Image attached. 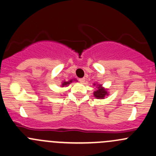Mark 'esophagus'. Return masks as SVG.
I'll return each mask as SVG.
<instances>
[{"label": "esophagus", "mask_w": 156, "mask_h": 156, "mask_svg": "<svg viewBox=\"0 0 156 156\" xmlns=\"http://www.w3.org/2000/svg\"><path fill=\"white\" fill-rule=\"evenodd\" d=\"M78 81H80V82L81 83H84V81H85V78H79V79H78Z\"/></svg>", "instance_id": "esophagus-1"}]
</instances>
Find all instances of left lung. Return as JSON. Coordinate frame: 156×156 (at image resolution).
Wrapping results in <instances>:
<instances>
[{
	"label": "left lung",
	"mask_w": 156,
	"mask_h": 156,
	"mask_svg": "<svg viewBox=\"0 0 156 156\" xmlns=\"http://www.w3.org/2000/svg\"><path fill=\"white\" fill-rule=\"evenodd\" d=\"M93 86L96 87L95 88V90L93 92V95H94V97H96L98 99H104L105 96H107L108 95V89L105 88L104 87H102V84H100V83H93Z\"/></svg>",
	"instance_id": "obj_1"
}]
</instances>
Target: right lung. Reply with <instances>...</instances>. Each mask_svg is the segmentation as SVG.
Listing matches in <instances>:
<instances>
[{"instance_id": "1", "label": "right lung", "mask_w": 156, "mask_h": 156, "mask_svg": "<svg viewBox=\"0 0 156 156\" xmlns=\"http://www.w3.org/2000/svg\"><path fill=\"white\" fill-rule=\"evenodd\" d=\"M73 81H77L76 79H71V80H69V81H63V82H62V84L60 85V87H67L68 85H69L70 83H73Z\"/></svg>"}]
</instances>
